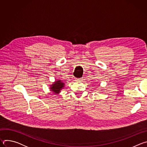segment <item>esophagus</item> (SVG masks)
Returning a JSON list of instances; mask_svg holds the SVG:
<instances>
[{
	"label": "esophagus",
	"instance_id": "obj_1",
	"mask_svg": "<svg viewBox=\"0 0 147 147\" xmlns=\"http://www.w3.org/2000/svg\"><path fill=\"white\" fill-rule=\"evenodd\" d=\"M81 80V79L80 78H78V79H77V81H80Z\"/></svg>",
	"mask_w": 147,
	"mask_h": 147
}]
</instances>
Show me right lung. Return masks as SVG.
<instances>
[{"mask_svg": "<svg viewBox=\"0 0 147 147\" xmlns=\"http://www.w3.org/2000/svg\"><path fill=\"white\" fill-rule=\"evenodd\" d=\"M64 87L65 83L63 82H62L61 80H57L55 81L52 85H51V87H50V88L54 93L59 94Z\"/></svg>", "mask_w": 147, "mask_h": 147, "instance_id": "1", "label": "right lung"}]
</instances>
